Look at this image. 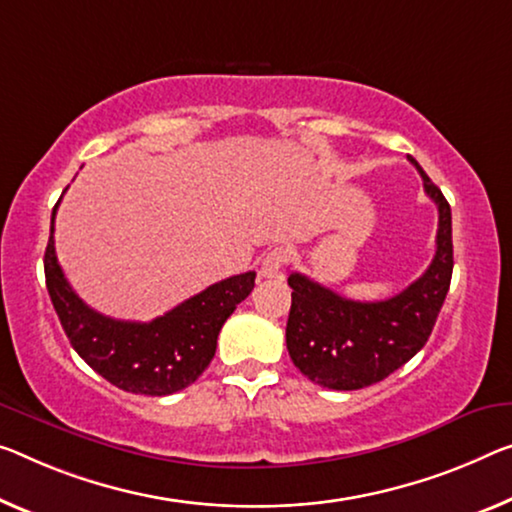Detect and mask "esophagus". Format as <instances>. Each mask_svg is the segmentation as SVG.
<instances>
[{
	"label": "esophagus",
	"mask_w": 512,
	"mask_h": 512,
	"mask_svg": "<svg viewBox=\"0 0 512 512\" xmlns=\"http://www.w3.org/2000/svg\"><path fill=\"white\" fill-rule=\"evenodd\" d=\"M283 267H286V251L283 249L267 251L261 261V277L279 279V277H283Z\"/></svg>",
	"instance_id": "1"
}]
</instances>
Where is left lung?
I'll return each instance as SVG.
<instances>
[{"mask_svg":"<svg viewBox=\"0 0 512 512\" xmlns=\"http://www.w3.org/2000/svg\"><path fill=\"white\" fill-rule=\"evenodd\" d=\"M426 194L439 212L437 251L426 272L382 302H355L300 272L288 277L293 304L286 345L293 364L313 384L336 391L364 389L407 364L435 327L453 274L451 206L419 162Z\"/></svg>","mask_w":512,"mask_h":512,"instance_id":"1","label":"left lung"}]
</instances>
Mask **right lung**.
Returning <instances> with one entry per match:
<instances>
[{
  "mask_svg": "<svg viewBox=\"0 0 512 512\" xmlns=\"http://www.w3.org/2000/svg\"><path fill=\"white\" fill-rule=\"evenodd\" d=\"M57 206L45 249V283L77 355L107 382L130 393L169 396L190 387L215 357L226 318L254 290L256 272L212 283L151 322L107 318L86 306L64 277L54 251Z\"/></svg>",
  "mask_w": 512,
  "mask_h": 512,
  "instance_id": "right-lung-1",
  "label": "right lung"
}]
</instances>
